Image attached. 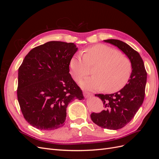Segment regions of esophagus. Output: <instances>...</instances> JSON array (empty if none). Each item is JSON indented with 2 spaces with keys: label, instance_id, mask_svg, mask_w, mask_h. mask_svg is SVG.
Segmentation results:
<instances>
[{
  "label": "esophagus",
  "instance_id": "esophagus-1",
  "mask_svg": "<svg viewBox=\"0 0 159 159\" xmlns=\"http://www.w3.org/2000/svg\"><path fill=\"white\" fill-rule=\"evenodd\" d=\"M84 95L85 98H89L91 97V96L93 95L92 94L90 93H88V92H84Z\"/></svg>",
  "mask_w": 159,
  "mask_h": 159
}]
</instances>
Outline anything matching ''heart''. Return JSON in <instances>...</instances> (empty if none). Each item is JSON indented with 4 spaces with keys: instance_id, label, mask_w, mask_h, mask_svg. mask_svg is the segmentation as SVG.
Instances as JSON below:
<instances>
[{
    "instance_id": "heart-1",
    "label": "heart",
    "mask_w": 159,
    "mask_h": 159,
    "mask_svg": "<svg viewBox=\"0 0 159 159\" xmlns=\"http://www.w3.org/2000/svg\"><path fill=\"white\" fill-rule=\"evenodd\" d=\"M96 66L93 76L80 81L81 87L89 91L105 89L108 93L121 89L127 84L131 74L130 60L118 50L104 44L88 48L85 54L78 53L70 60V72L78 81L89 73L90 66Z\"/></svg>"
}]
</instances>
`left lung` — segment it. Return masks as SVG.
I'll return each mask as SVG.
<instances>
[{"instance_id": "left-lung-1", "label": "left lung", "mask_w": 159, "mask_h": 159, "mask_svg": "<svg viewBox=\"0 0 159 159\" xmlns=\"http://www.w3.org/2000/svg\"><path fill=\"white\" fill-rule=\"evenodd\" d=\"M103 41L121 50L132 66L130 79L123 88L112 94L95 95L102 100L105 109L99 113H91V120L102 128L117 130L131 121L142 105L147 74L140 54L125 42L115 39Z\"/></svg>"}]
</instances>
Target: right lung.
Returning <instances> with one entry per match:
<instances>
[{"label":"right lung","mask_w":159,"mask_h":159,"mask_svg":"<svg viewBox=\"0 0 159 159\" xmlns=\"http://www.w3.org/2000/svg\"><path fill=\"white\" fill-rule=\"evenodd\" d=\"M78 50L74 43L50 41L25 56L18 69L17 97L32 126L48 131L62 127L68 104L84 99L70 74V60Z\"/></svg>","instance_id":"obj_1"}]
</instances>
